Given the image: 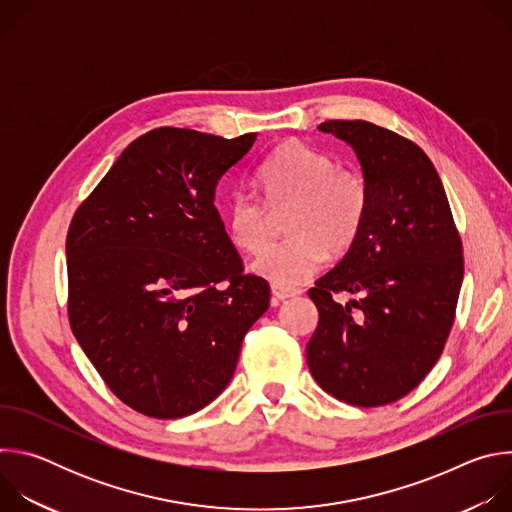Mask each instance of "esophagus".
I'll use <instances>...</instances> for the list:
<instances>
[{
	"label": "esophagus",
	"mask_w": 512,
	"mask_h": 512,
	"mask_svg": "<svg viewBox=\"0 0 512 512\" xmlns=\"http://www.w3.org/2000/svg\"><path fill=\"white\" fill-rule=\"evenodd\" d=\"M302 294V289H296V287H283V285H271V296L277 298V300H289V298H296Z\"/></svg>",
	"instance_id": "34e87169"
}]
</instances>
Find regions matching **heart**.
Listing matches in <instances>:
<instances>
[{"label":"heart","mask_w":512,"mask_h":512,"mask_svg":"<svg viewBox=\"0 0 512 512\" xmlns=\"http://www.w3.org/2000/svg\"><path fill=\"white\" fill-rule=\"evenodd\" d=\"M259 184L271 208L296 204L285 241L269 239V210L249 192H235L225 208V231L233 247L259 253L253 271L275 285H298L312 277L328 253H346L367 218L369 192L364 180L302 141H287L261 164Z\"/></svg>","instance_id":"1"}]
</instances>
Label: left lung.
Returning <instances> with one entry per match:
<instances>
[{
    "mask_svg": "<svg viewBox=\"0 0 512 512\" xmlns=\"http://www.w3.org/2000/svg\"><path fill=\"white\" fill-rule=\"evenodd\" d=\"M318 129L354 150L369 208L354 245L308 291L320 314L308 367L338 401L379 407L413 391L440 358L464 279L462 241L419 145L369 121ZM342 290L355 300L336 303Z\"/></svg>",
    "mask_w": 512,
    "mask_h": 512,
    "instance_id": "8db88e82",
    "label": "left lung"
}]
</instances>
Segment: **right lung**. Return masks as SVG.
Returning <instances> with one entry per match:
<instances>
[{
    "label": "right lung",
    "mask_w": 512,
    "mask_h": 512,
    "mask_svg": "<svg viewBox=\"0 0 512 512\" xmlns=\"http://www.w3.org/2000/svg\"><path fill=\"white\" fill-rule=\"evenodd\" d=\"M255 139L154 129L127 145L72 218V334L143 415L178 419L214 401L269 308V283L243 273L214 206L218 180Z\"/></svg>",
    "instance_id": "1"
}]
</instances>
